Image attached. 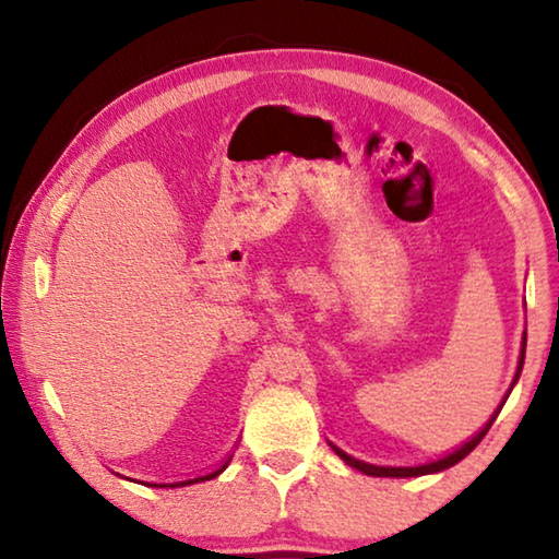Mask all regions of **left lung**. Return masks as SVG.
I'll return each instance as SVG.
<instances>
[{"instance_id":"8db88e82","label":"left lung","mask_w":559,"mask_h":559,"mask_svg":"<svg viewBox=\"0 0 559 559\" xmlns=\"http://www.w3.org/2000/svg\"><path fill=\"white\" fill-rule=\"evenodd\" d=\"M525 345H527V333H523V345H520L518 370H515L513 384H510L508 394L513 392V386H515V382H518V377H520V372H523V362H525ZM508 394L503 396V402L498 404V409L493 412V416H490V419L484 424V429H480L478 433H473V437H471L468 441H463L459 449H453L451 453H447V456L433 459V461H427V463H416V466H377V463H367V461H359V459H355V456H349V453H345L343 449H337L335 443H330V441H328V443H330V449H333V451L337 453V456L347 463V466H353V468H357V471H362L365 476H377V478H414V476H429V473H439V471H447V468H451V466H456V463H459L461 459H466L468 453L478 447L480 439H484L486 433H488L490 424L496 421V416L500 414V409H503V404H506V400H508Z\"/></svg>"}]
</instances>
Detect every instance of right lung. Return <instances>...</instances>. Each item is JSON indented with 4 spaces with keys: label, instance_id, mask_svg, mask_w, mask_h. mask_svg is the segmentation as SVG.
<instances>
[{
    "label": "right lung",
    "instance_id": "right-lung-1",
    "mask_svg": "<svg viewBox=\"0 0 559 559\" xmlns=\"http://www.w3.org/2000/svg\"><path fill=\"white\" fill-rule=\"evenodd\" d=\"M231 456L234 453H229V456H226L219 466H216L214 471H210V473H204V476H197V478H187V480H175V484H145V480H138V484H145V486H150V488H182V486H192V484H202V480H212V478H216L219 476V473L229 466V461H231Z\"/></svg>",
    "mask_w": 559,
    "mask_h": 559
}]
</instances>
